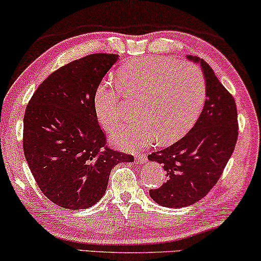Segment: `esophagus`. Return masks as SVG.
Returning a JSON list of instances; mask_svg holds the SVG:
<instances>
[{
	"mask_svg": "<svg viewBox=\"0 0 261 261\" xmlns=\"http://www.w3.org/2000/svg\"><path fill=\"white\" fill-rule=\"evenodd\" d=\"M146 160H147L146 154H139V155H137V162H138V163L143 164V163H145V162H146Z\"/></svg>",
	"mask_w": 261,
	"mask_h": 261,
	"instance_id": "34e87169",
	"label": "esophagus"
}]
</instances>
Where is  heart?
<instances>
[{
  "instance_id": "obj_1",
  "label": "heart",
  "mask_w": 261,
  "mask_h": 261,
  "mask_svg": "<svg viewBox=\"0 0 261 261\" xmlns=\"http://www.w3.org/2000/svg\"><path fill=\"white\" fill-rule=\"evenodd\" d=\"M118 84L127 96H141L139 116L144 120L126 124L111 134L114 143L128 150L153 144L160 138L168 144L178 140L193 127L206 99V80L193 63L170 59L143 57L126 64L118 73ZM98 122L111 130L126 115L121 89L103 80L93 97Z\"/></svg>"
}]
</instances>
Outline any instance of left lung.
Returning a JSON list of instances; mask_svg holds the SVG:
<instances>
[{"mask_svg": "<svg viewBox=\"0 0 261 261\" xmlns=\"http://www.w3.org/2000/svg\"><path fill=\"white\" fill-rule=\"evenodd\" d=\"M201 64L206 80V99L198 121L188 134L148 160L163 164L167 181L150 189V197L164 207L180 208L197 202L217 184L234 152L239 135L234 97L222 85L202 59L187 56Z\"/></svg>", "mask_w": 261, "mask_h": 261, "instance_id": "left-lung-1", "label": "left lung"}]
</instances>
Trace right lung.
I'll list each match as a JSON object with an SVG mask.
<instances>
[{"label": "right lung", "mask_w": 261, "mask_h": 261, "mask_svg": "<svg viewBox=\"0 0 261 261\" xmlns=\"http://www.w3.org/2000/svg\"><path fill=\"white\" fill-rule=\"evenodd\" d=\"M115 54H92L61 67L40 84L23 116V153L40 191L68 210L97 204L111 169L133 162L111 150L93 109L101 79L116 63Z\"/></svg>", "instance_id": "add662e5"}]
</instances>
